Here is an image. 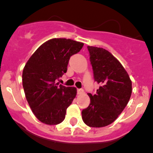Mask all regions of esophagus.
Masks as SVG:
<instances>
[{
    "label": "esophagus",
    "mask_w": 153,
    "mask_h": 153,
    "mask_svg": "<svg viewBox=\"0 0 153 153\" xmlns=\"http://www.w3.org/2000/svg\"><path fill=\"white\" fill-rule=\"evenodd\" d=\"M83 92H84V91H83V89H82V88H78V89H77V94H83Z\"/></svg>",
    "instance_id": "obj_1"
}]
</instances>
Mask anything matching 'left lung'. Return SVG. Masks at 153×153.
<instances>
[{
	"instance_id": "1",
	"label": "left lung",
	"mask_w": 153,
	"mask_h": 153,
	"mask_svg": "<svg viewBox=\"0 0 153 153\" xmlns=\"http://www.w3.org/2000/svg\"><path fill=\"white\" fill-rule=\"evenodd\" d=\"M94 81L100 85L96 94H88L89 106L82 111L85 124L102 127L113 123L123 111L132 94V82L122 64L107 50L88 46Z\"/></svg>"
}]
</instances>
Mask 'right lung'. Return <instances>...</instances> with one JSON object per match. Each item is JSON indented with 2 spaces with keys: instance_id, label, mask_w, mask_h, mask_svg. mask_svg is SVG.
Here are the masks:
<instances>
[{
  "instance_id": "obj_1",
  "label": "right lung",
  "mask_w": 153,
  "mask_h": 153,
  "mask_svg": "<svg viewBox=\"0 0 153 153\" xmlns=\"http://www.w3.org/2000/svg\"><path fill=\"white\" fill-rule=\"evenodd\" d=\"M83 45L70 39H51L40 45L26 62L22 76L25 95L31 111L42 123L54 125L65 119L76 89L59 85L55 80L66 73L70 57Z\"/></svg>"
}]
</instances>
